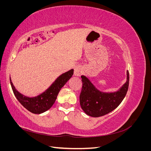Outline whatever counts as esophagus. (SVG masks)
Instances as JSON below:
<instances>
[{
    "instance_id": "34e87169",
    "label": "esophagus",
    "mask_w": 151,
    "mask_h": 151,
    "mask_svg": "<svg viewBox=\"0 0 151 151\" xmlns=\"http://www.w3.org/2000/svg\"><path fill=\"white\" fill-rule=\"evenodd\" d=\"M81 72V68L79 66H76L74 70V75L75 76H79Z\"/></svg>"
}]
</instances>
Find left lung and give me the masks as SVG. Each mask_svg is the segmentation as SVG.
Masks as SVG:
<instances>
[{"mask_svg":"<svg viewBox=\"0 0 151 151\" xmlns=\"http://www.w3.org/2000/svg\"><path fill=\"white\" fill-rule=\"evenodd\" d=\"M127 75L126 83L119 91L112 93H104L98 91L86 77L82 76L83 86L79 100L83 111L89 116L100 117L116 108L125 98L129 88V71H127Z\"/></svg>","mask_w":151,"mask_h":151,"instance_id":"left-lung-1","label":"left lung"}]
</instances>
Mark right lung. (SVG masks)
Wrapping results in <instances>:
<instances>
[{"instance_id":"1","label":"right lung","mask_w":151,"mask_h":151,"mask_svg":"<svg viewBox=\"0 0 151 151\" xmlns=\"http://www.w3.org/2000/svg\"><path fill=\"white\" fill-rule=\"evenodd\" d=\"M74 70L71 69L59 76L55 81L45 92L35 98H28L21 94L16 89L11 82V85L15 96L26 109L35 114H40L51 108L57 99L59 91L72 77Z\"/></svg>"}]
</instances>
